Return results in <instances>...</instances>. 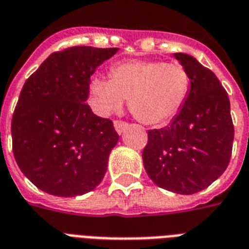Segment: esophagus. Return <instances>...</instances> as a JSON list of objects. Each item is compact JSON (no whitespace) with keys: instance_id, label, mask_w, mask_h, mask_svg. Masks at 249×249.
<instances>
[{"instance_id":"esophagus-1","label":"esophagus","mask_w":249,"mask_h":249,"mask_svg":"<svg viewBox=\"0 0 249 249\" xmlns=\"http://www.w3.org/2000/svg\"><path fill=\"white\" fill-rule=\"evenodd\" d=\"M113 125H115V129H116V132L119 133V134H121V133L124 132L125 129H126V126H128V123H125V121L116 120L115 123H113Z\"/></svg>"}]
</instances>
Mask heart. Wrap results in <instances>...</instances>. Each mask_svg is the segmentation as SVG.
<instances>
[{
	"instance_id": "heart-1",
	"label": "heart",
	"mask_w": 249,
	"mask_h": 249,
	"mask_svg": "<svg viewBox=\"0 0 249 249\" xmlns=\"http://www.w3.org/2000/svg\"><path fill=\"white\" fill-rule=\"evenodd\" d=\"M191 78L175 62L132 60L111 69V78L90 81V102L96 113L107 116L129 99L133 116L146 125L158 126L171 121L188 99Z\"/></svg>"
}]
</instances>
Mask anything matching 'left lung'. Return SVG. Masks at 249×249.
<instances>
[{"label": "left lung", "mask_w": 249, "mask_h": 249, "mask_svg": "<svg viewBox=\"0 0 249 249\" xmlns=\"http://www.w3.org/2000/svg\"><path fill=\"white\" fill-rule=\"evenodd\" d=\"M174 56L191 78L188 99L168 126L147 132L142 159L158 187L193 195L208 188L229 166L234 125L229 95L215 74L187 53Z\"/></svg>", "instance_id": "obj_1"}]
</instances>
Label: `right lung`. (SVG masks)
<instances>
[{
	"label": "right lung",
	"mask_w": 249,
	"mask_h": 249,
	"mask_svg": "<svg viewBox=\"0 0 249 249\" xmlns=\"http://www.w3.org/2000/svg\"><path fill=\"white\" fill-rule=\"evenodd\" d=\"M117 51L79 45L54 52L24 83L11 120L13 153L43 192L81 196L103 180L119 134L85 102L90 77Z\"/></svg>",
	"instance_id": "right-lung-1"
}]
</instances>
